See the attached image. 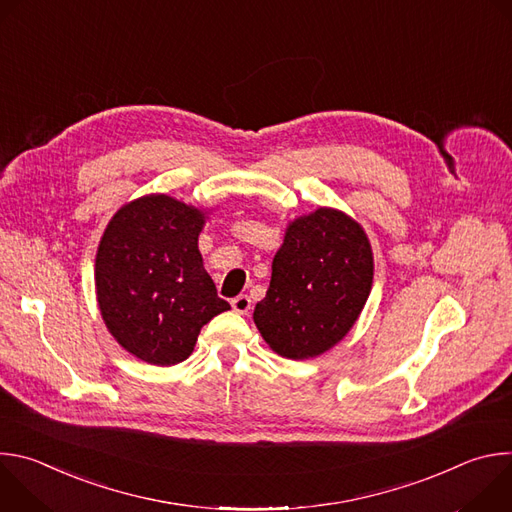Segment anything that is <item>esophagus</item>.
<instances>
[{
	"instance_id": "34e87169",
	"label": "esophagus",
	"mask_w": 512,
	"mask_h": 512,
	"mask_svg": "<svg viewBox=\"0 0 512 512\" xmlns=\"http://www.w3.org/2000/svg\"><path fill=\"white\" fill-rule=\"evenodd\" d=\"M231 306L237 314H249L251 310V298L249 296H237L235 300H231Z\"/></svg>"
}]
</instances>
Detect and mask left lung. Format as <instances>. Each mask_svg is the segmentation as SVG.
I'll use <instances>...</instances> for the list:
<instances>
[{
    "label": "left lung",
    "instance_id": "left-lung-1",
    "mask_svg": "<svg viewBox=\"0 0 512 512\" xmlns=\"http://www.w3.org/2000/svg\"><path fill=\"white\" fill-rule=\"evenodd\" d=\"M373 249L362 227L336 208L291 221L273 257L267 296L253 320L285 358H314L358 320L373 287Z\"/></svg>",
    "mask_w": 512,
    "mask_h": 512
}]
</instances>
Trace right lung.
<instances>
[{
	"label": "right lung",
	"mask_w": 512,
	"mask_h": 512,
	"mask_svg": "<svg viewBox=\"0 0 512 512\" xmlns=\"http://www.w3.org/2000/svg\"><path fill=\"white\" fill-rule=\"evenodd\" d=\"M206 212L166 194L123 204L95 259L103 322L133 356L158 367L186 360L200 328L231 310L202 265Z\"/></svg>",
	"instance_id": "obj_1"
}]
</instances>
